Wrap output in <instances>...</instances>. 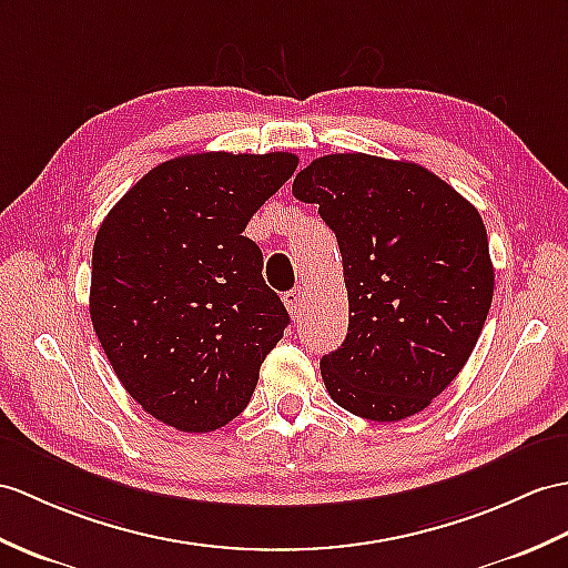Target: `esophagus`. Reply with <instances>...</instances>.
<instances>
[{
  "label": "esophagus",
  "mask_w": 568,
  "mask_h": 568,
  "mask_svg": "<svg viewBox=\"0 0 568 568\" xmlns=\"http://www.w3.org/2000/svg\"><path fill=\"white\" fill-rule=\"evenodd\" d=\"M283 302H285L290 316H293V320H300L302 312H305V287L290 290V293L283 295Z\"/></svg>",
  "instance_id": "34e87169"
}]
</instances>
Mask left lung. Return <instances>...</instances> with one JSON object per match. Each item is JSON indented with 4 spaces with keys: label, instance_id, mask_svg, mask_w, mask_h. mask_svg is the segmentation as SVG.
<instances>
[{
    "label": "left lung",
    "instance_id": "obj_1",
    "mask_svg": "<svg viewBox=\"0 0 568 568\" xmlns=\"http://www.w3.org/2000/svg\"><path fill=\"white\" fill-rule=\"evenodd\" d=\"M334 230L348 336L322 358L332 399L367 420H402L438 397L477 346L494 297L479 210L412 162L326 154L293 183Z\"/></svg>",
    "mask_w": 568,
    "mask_h": 568
}]
</instances>
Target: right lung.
<instances>
[{
	"mask_svg": "<svg viewBox=\"0 0 568 568\" xmlns=\"http://www.w3.org/2000/svg\"><path fill=\"white\" fill-rule=\"evenodd\" d=\"M295 169L290 152L183 154L101 222L91 324L125 392L162 424L210 433L252 399L290 316L244 230Z\"/></svg>",
	"mask_w": 568,
	"mask_h": 568,
	"instance_id": "right-lung-1",
	"label": "right lung"
}]
</instances>
